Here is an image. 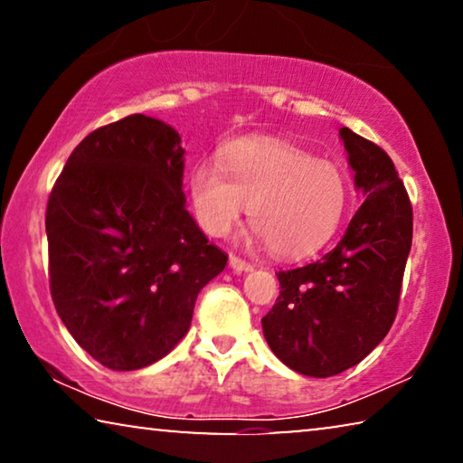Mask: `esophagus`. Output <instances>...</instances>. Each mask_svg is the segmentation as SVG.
Masks as SVG:
<instances>
[{
	"mask_svg": "<svg viewBox=\"0 0 463 463\" xmlns=\"http://www.w3.org/2000/svg\"><path fill=\"white\" fill-rule=\"evenodd\" d=\"M229 264H231V268H232L234 272H250V270H253L251 261H245L243 258H239V255H234V253H231Z\"/></svg>",
	"mask_w": 463,
	"mask_h": 463,
	"instance_id": "34e87169",
	"label": "esophagus"
}]
</instances>
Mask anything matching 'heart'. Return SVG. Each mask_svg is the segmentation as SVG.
I'll use <instances>...</instances> for the list:
<instances>
[{"instance_id": "1", "label": "heart", "mask_w": 463, "mask_h": 463, "mask_svg": "<svg viewBox=\"0 0 463 463\" xmlns=\"http://www.w3.org/2000/svg\"><path fill=\"white\" fill-rule=\"evenodd\" d=\"M189 195L208 234L224 237L251 203L250 222L270 253L303 258L339 229L349 189L339 165L299 145L241 139L226 145L220 164L193 165Z\"/></svg>"}]
</instances>
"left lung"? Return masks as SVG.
Masks as SVG:
<instances>
[{
	"label": "left lung",
	"instance_id": "left-lung-1",
	"mask_svg": "<svg viewBox=\"0 0 463 463\" xmlns=\"http://www.w3.org/2000/svg\"><path fill=\"white\" fill-rule=\"evenodd\" d=\"M339 133L365 202L333 251L276 272L280 295L261 318L274 355L314 378L360 364L389 333L413 232L410 195L386 151L347 127Z\"/></svg>",
	"mask_w": 463,
	"mask_h": 463
}]
</instances>
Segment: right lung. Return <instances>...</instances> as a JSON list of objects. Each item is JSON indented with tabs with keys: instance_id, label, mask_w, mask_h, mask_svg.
I'll list each match as a JSON object with an SVG mask.
<instances>
[{
	"instance_id": "right-lung-1",
	"label": "right lung",
	"mask_w": 463,
	"mask_h": 463,
	"mask_svg": "<svg viewBox=\"0 0 463 463\" xmlns=\"http://www.w3.org/2000/svg\"><path fill=\"white\" fill-rule=\"evenodd\" d=\"M183 154L175 128L130 114L74 147L47 199L53 306L109 370L168 355L229 260L184 210Z\"/></svg>"
}]
</instances>
